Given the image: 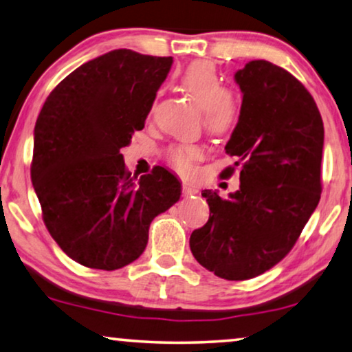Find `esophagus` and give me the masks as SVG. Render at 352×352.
<instances>
[{
  "mask_svg": "<svg viewBox=\"0 0 352 352\" xmlns=\"http://www.w3.org/2000/svg\"><path fill=\"white\" fill-rule=\"evenodd\" d=\"M182 191H183V194H185V196H192V194L199 192V188L191 185V183H183Z\"/></svg>",
  "mask_w": 352,
  "mask_h": 352,
  "instance_id": "esophagus-1",
  "label": "esophagus"
}]
</instances>
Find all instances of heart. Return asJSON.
<instances>
[{
    "instance_id": "b5f03b06",
    "label": "heart",
    "mask_w": 352,
    "mask_h": 352,
    "mask_svg": "<svg viewBox=\"0 0 352 352\" xmlns=\"http://www.w3.org/2000/svg\"><path fill=\"white\" fill-rule=\"evenodd\" d=\"M185 90L204 112V126L212 134H224L237 123L239 104L226 87L213 65L207 61H196L190 65L180 77ZM202 156L197 145L186 144L170 150L169 160L180 172L190 170L192 161Z\"/></svg>"
}]
</instances>
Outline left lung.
<instances>
[{"instance_id":"obj_1","label":"left lung","mask_w":352,"mask_h":352,"mask_svg":"<svg viewBox=\"0 0 352 352\" xmlns=\"http://www.w3.org/2000/svg\"><path fill=\"white\" fill-rule=\"evenodd\" d=\"M234 80L242 107L224 150L240 166V188L229 199L202 191L210 218L190 246L207 270L242 281L285 258L318 207L324 124L307 88L274 63H246Z\"/></svg>"}]
</instances>
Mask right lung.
<instances>
[{
  "label": "right lung",
  "mask_w": 352,
  "mask_h": 352,
  "mask_svg": "<svg viewBox=\"0 0 352 352\" xmlns=\"http://www.w3.org/2000/svg\"><path fill=\"white\" fill-rule=\"evenodd\" d=\"M172 56L128 49L83 63L49 94L34 126L31 182L60 248L90 269L117 270L144 253L155 217L182 196L164 167L139 178L120 150L144 129Z\"/></svg>",
  "instance_id": "right-lung-1"
}]
</instances>
